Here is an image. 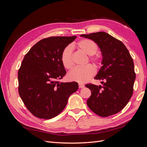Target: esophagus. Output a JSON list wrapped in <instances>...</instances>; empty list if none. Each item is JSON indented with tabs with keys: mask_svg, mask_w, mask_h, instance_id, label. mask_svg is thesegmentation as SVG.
I'll list each match as a JSON object with an SVG mask.
<instances>
[{
	"mask_svg": "<svg viewBox=\"0 0 147 147\" xmlns=\"http://www.w3.org/2000/svg\"><path fill=\"white\" fill-rule=\"evenodd\" d=\"M78 86H79L80 88H83L84 87V85L83 84H82V83H79L78 84Z\"/></svg>",
	"mask_w": 147,
	"mask_h": 147,
	"instance_id": "34e87169",
	"label": "esophagus"
}]
</instances>
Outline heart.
I'll list each match as a JSON object with an SVG mask.
<instances>
[{
	"label": "heart",
	"mask_w": 147,
	"mask_h": 147,
	"mask_svg": "<svg viewBox=\"0 0 147 147\" xmlns=\"http://www.w3.org/2000/svg\"><path fill=\"white\" fill-rule=\"evenodd\" d=\"M77 47L88 55H90V60L96 65L100 63V57L94 55L97 51L96 44L90 39H83L77 44ZM72 47L69 45L64 48L61 53V61L63 66L67 69L70 70L73 67ZM96 68L91 64H88L83 67L75 68L69 74V78L72 81L78 83H85L94 76L96 74Z\"/></svg>",
	"instance_id": "heart-1"
}]
</instances>
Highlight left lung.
Segmentation results:
<instances>
[{
    "label": "left lung",
    "instance_id": "obj_1",
    "mask_svg": "<svg viewBox=\"0 0 147 147\" xmlns=\"http://www.w3.org/2000/svg\"><path fill=\"white\" fill-rule=\"evenodd\" d=\"M80 36L96 43L102 56V66L94 78L102 80L103 86L86 84L91 91L87 105L100 117L116 114L127 105L133 93L136 74L132 57L123 42L107 33Z\"/></svg>",
    "mask_w": 147,
    "mask_h": 147
}]
</instances>
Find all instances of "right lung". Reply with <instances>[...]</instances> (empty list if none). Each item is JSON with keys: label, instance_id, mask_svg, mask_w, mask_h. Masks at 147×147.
Returning <instances> with one entry per match:
<instances>
[{"label": "right lung", "instance_id": "1", "mask_svg": "<svg viewBox=\"0 0 147 147\" xmlns=\"http://www.w3.org/2000/svg\"><path fill=\"white\" fill-rule=\"evenodd\" d=\"M51 37L30 49L18 74V91L29 112L35 117L51 119L64 110L69 96L78 90L77 82H59L66 74L61 61L65 47L76 38Z\"/></svg>", "mask_w": 147, "mask_h": 147}]
</instances>
